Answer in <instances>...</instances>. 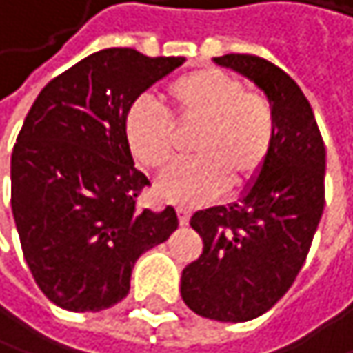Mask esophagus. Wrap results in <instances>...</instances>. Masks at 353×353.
Wrapping results in <instances>:
<instances>
[{"label": "esophagus", "mask_w": 353, "mask_h": 353, "mask_svg": "<svg viewBox=\"0 0 353 353\" xmlns=\"http://www.w3.org/2000/svg\"><path fill=\"white\" fill-rule=\"evenodd\" d=\"M178 219H180V225H182V228L188 225V223H190V211L184 209V207H180V209H178Z\"/></svg>", "instance_id": "34e87169"}]
</instances>
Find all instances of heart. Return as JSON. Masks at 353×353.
Segmentation results:
<instances>
[{
	"instance_id": "b5f03b06",
	"label": "heart",
	"mask_w": 353,
	"mask_h": 353,
	"mask_svg": "<svg viewBox=\"0 0 353 353\" xmlns=\"http://www.w3.org/2000/svg\"><path fill=\"white\" fill-rule=\"evenodd\" d=\"M165 115L136 101L123 115L125 146L144 171H163L175 150L173 128L196 130L194 163L169 169L157 180L154 194L173 205L194 207L219 196L228 186H246L263 171L275 142L271 103L213 68L188 72L161 92Z\"/></svg>"
}]
</instances>
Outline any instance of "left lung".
I'll return each instance as SVG.
<instances>
[{"mask_svg":"<svg viewBox=\"0 0 353 353\" xmlns=\"http://www.w3.org/2000/svg\"><path fill=\"white\" fill-rule=\"evenodd\" d=\"M252 80L275 115V142L242 199L192 215L203 254L182 271L186 306L211 321L246 323L273 308L298 277L325 209V142L300 86L244 53L213 57Z\"/></svg>","mask_w":353,"mask_h":353,"instance_id":"obj_1","label":"left lung"}]
</instances>
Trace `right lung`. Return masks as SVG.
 <instances>
[{
  "label": "right lung",
  "instance_id": "obj_1",
  "mask_svg": "<svg viewBox=\"0 0 353 353\" xmlns=\"http://www.w3.org/2000/svg\"><path fill=\"white\" fill-rule=\"evenodd\" d=\"M184 57L101 49L32 103L12 152V213L26 265L59 308L99 312L130 292L134 263L180 221L173 207L138 209L150 186L134 167L123 115Z\"/></svg>",
  "mask_w": 353,
  "mask_h": 353
}]
</instances>
